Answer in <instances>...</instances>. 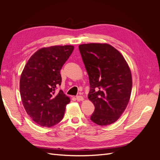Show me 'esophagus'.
<instances>
[{
    "mask_svg": "<svg viewBox=\"0 0 160 160\" xmlns=\"http://www.w3.org/2000/svg\"><path fill=\"white\" fill-rule=\"evenodd\" d=\"M76 99H77V100L78 101L84 100L83 97V96H81V95H78V96H77V97H76Z\"/></svg>",
    "mask_w": 160,
    "mask_h": 160,
    "instance_id": "34e87169",
    "label": "esophagus"
}]
</instances>
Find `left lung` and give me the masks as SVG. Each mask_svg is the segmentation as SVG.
Here are the masks:
<instances>
[{"instance_id": "left-lung-1", "label": "left lung", "mask_w": 160, "mask_h": 160, "mask_svg": "<svg viewBox=\"0 0 160 160\" xmlns=\"http://www.w3.org/2000/svg\"><path fill=\"white\" fill-rule=\"evenodd\" d=\"M89 79L88 99L95 111L91 120L99 125L115 122L124 112L130 99L132 77L123 56L108 43L79 46Z\"/></svg>"}]
</instances>
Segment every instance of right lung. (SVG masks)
Here are the masks:
<instances>
[{
	"instance_id": "1",
	"label": "right lung",
	"mask_w": 160,
	"mask_h": 160,
	"mask_svg": "<svg viewBox=\"0 0 160 160\" xmlns=\"http://www.w3.org/2000/svg\"><path fill=\"white\" fill-rule=\"evenodd\" d=\"M72 45L51 46L38 49L22 72L20 93L27 114L35 123L50 128L62 120L70 98L60 90V71L73 51Z\"/></svg>"
}]
</instances>
